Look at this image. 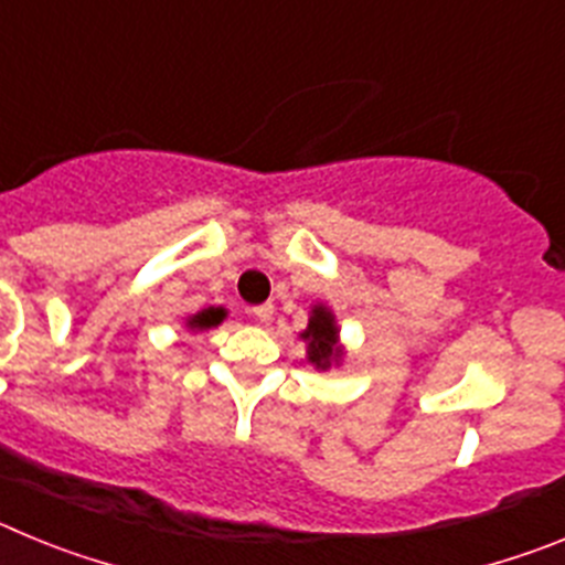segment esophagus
I'll use <instances>...</instances> for the list:
<instances>
[{
    "label": "esophagus",
    "mask_w": 565,
    "mask_h": 565,
    "mask_svg": "<svg viewBox=\"0 0 565 565\" xmlns=\"http://www.w3.org/2000/svg\"><path fill=\"white\" fill-rule=\"evenodd\" d=\"M252 313H254V319H257V322H268V319L274 317V306H271V302H263V306L252 308Z\"/></svg>",
    "instance_id": "esophagus-1"
}]
</instances>
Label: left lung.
Wrapping results in <instances>:
<instances>
[{
    "mask_svg": "<svg viewBox=\"0 0 565 565\" xmlns=\"http://www.w3.org/2000/svg\"><path fill=\"white\" fill-rule=\"evenodd\" d=\"M302 339L308 342V359H311L317 367L326 371L331 359L342 356V351L337 348V326H333V313L328 308L317 306L313 308V317L308 322V331L302 333Z\"/></svg>",
    "mask_w": 565,
    "mask_h": 565,
    "instance_id": "obj_1",
    "label": "left lung"
}]
</instances>
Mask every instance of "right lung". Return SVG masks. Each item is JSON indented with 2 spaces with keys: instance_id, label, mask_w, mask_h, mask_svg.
Returning <instances> with one entry per match:
<instances>
[{
  "instance_id": "1",
  "label": "right lung",
  "mask_w": 565,
  "mask_h": 565,
  "mask_svg": "<svg viewBox=\"0 0 565 565\" xmlns=\"http://www.w3.org/2000/svg\"><path fill=\"white\" fill-rule=\"evenodd\" d=\"M223 317H226V311H223V308H206V311L194 313V317L189 319V328H212V326H221Z\"/></svg>"
}]
</instances>
